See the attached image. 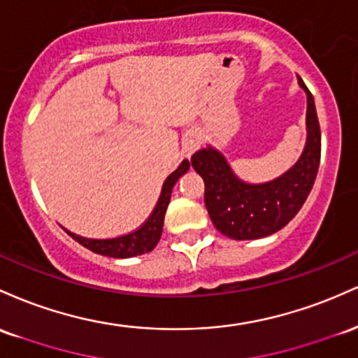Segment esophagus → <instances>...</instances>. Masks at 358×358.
Wrapping results in <instances>:
<instances>
[{"instance_id":"1","label":"esophagus","mask_w":358,"mask_h":358,"mask_svg":"<svg viewBox=\"0 0 358 358\" xmlns=\"http://www.w3.org/2000/svg\"><path fill=\"white\" fill-rule=\"evenodd\" d=\"M199 145H201V142H199V136L198 135H196V134L187 135L186 142H184V147H182L184 154H186L187 157H189V155H192L196 150H198Z\"/></svg>"}]
</instances>
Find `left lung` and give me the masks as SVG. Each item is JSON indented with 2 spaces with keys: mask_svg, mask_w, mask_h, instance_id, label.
<instances>
[{
  "mask_svg": "<svg viewBox=\"0 0 358 358\" xmlns=\"http://www.w3.org/2000/svg\"><path fill=\"white\" fill-rule=\"evenodd\" d=\"M306 92V145L298 162L279 178L262 184L245 182L233 172L224 155L206 145L191 157L204 180V204L216 230L233 240H255L279 231L298 215L313 189L321 157V131L313 94Z\"/></svg>",
  "mask_w": 358,
  "mask_h": 358,
  "instance_id": "1",
  "label": "left lung"
}]
</instances>
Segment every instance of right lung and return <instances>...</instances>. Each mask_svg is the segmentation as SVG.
<instances>
[{
  "instance_id": "obj_1",
  "label": "right lung",
  "mask_w": 358,
  "mask_h": 358,
  "mask_svg": "<svg viewBox=\"0 0 358 358\" xmlns=\"http://www.w3.org/2000/svg\"><path fill=\"white\" fill-rule=\"evenodd\" d=\"M187 171H189V160H182L180 166L166 179L154 211L150 213L147 222L138 230L127 233V235L122 236H116V238H86V236L76 235V233L69 231L71 236L76 242L81 243L83 247L94 252V254L113 257V259H130V257L152 252L155 248V245L159 243L160 235H162L164 216H166L169 201H171L172 187L176 186V182Z\"/></svg>"
}]
</instances>
